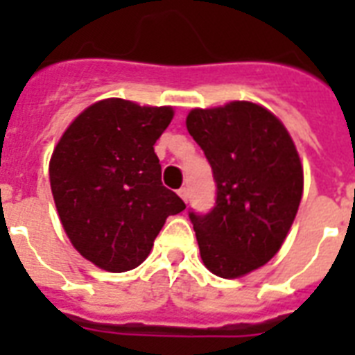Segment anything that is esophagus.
Masks as SVG:
<instances>
[{"instance_id": "esophagus-1", "label": "esophagus", "mask_w": 355, "mask_h": 355, "mask_svg": "<svg viewBox=\"0 0 355 355\" xmlns=\"http://www.w3.org/2000/svg\"><path fill=\"white\" fill-rule=\"evenodd\" d=\"M178 195L182 197L184 202H188V199H189V189H188V188H180V189H178Z\"/></svg>"}]
</instances>
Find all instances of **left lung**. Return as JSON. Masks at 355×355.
Here are the masks:
<instances>
[{"label":"left lung","instance_id":"obj_1","mask_svg":"<svg viewBox=\"0 0 355 355\" xmlns=\"http://www.w3.org/2000/svg\"><path fill=\"white\" fill-rule=\"evenodd\" d=\"M186 127L217 186L208 214L189 211L200 258L221 278L247 275L280 250L295 221L304 188L297 147L275 114L248 101L195 108Z\"/></svg>","mask_w":355,"mask_h":355}]
</instances>
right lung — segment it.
I'll list each match as a JSON object with an SVG mask.
<instances>
[{
	"mask_svg": "<svg viewBox=\"0 0 355 355\" xmlns=\"http://www.w3.org/2000/svg\"><path fill=\"white\" fill-rule=\"evenodd\" d=\"M171 107L94 103L66 128L49 162L58 217L80 256L110 272L138 267L169 216L186 208L162 184L155 153Z\"/></svg>",
	"mask_w": 355,
	"mask_h": 355,
	"instance_id": "add662e5",
	"label": "right lung"
}]
</instances>
